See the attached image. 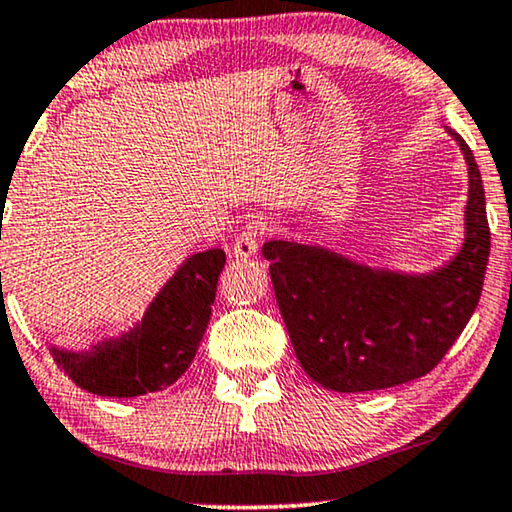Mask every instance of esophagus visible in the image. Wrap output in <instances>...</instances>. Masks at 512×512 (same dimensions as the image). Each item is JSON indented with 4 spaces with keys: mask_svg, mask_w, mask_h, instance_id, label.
<instances>
[{
    "mask_svg": "<svg viewBox=\"0 0 512 512\" xmlns=\"http://www.w3.org/2000/svg\"><path fill=\"white\" fill-rule=\"evenodd\" d=\"M263 235H265V221L254 216V219L242 228V233L237 235L233 242V256L237 261H247V258L256 256L258 249H261Z\"/></svg>",
    "mask_w": 512,
    "mask_h": 512,
    "instance_id": "esophagus-1",
    "label": "esophagus"
}]
</instances>
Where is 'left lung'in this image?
Returning <instances> with one entry per match:
<instances>
[{
    "instance_id": "left-lung-1",
    "label": "left lung",
    "mask_w": 512,
    "mask_h": 512,
    "mask_svg": "<svg viewBox=\"0 0 512 512\" xmlns=\"http://www.w3.org/2000/svg\"><path fill=\"white\" fill-rule=\"evenodd\" d=\"M447 132L468 170L464 242L450 261L405 272L354 261L321 244H263L293 349L321 387L359 394L424 377L478 307L489 261L485 188L468 144Z\"/></svg>"
}]
</instances>
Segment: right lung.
Wrapping results in <instances>:
<instances>
[{
	"label": "right lung",
	"mask_w": 512,
	"mask_h": 512,
	"mask_svg": "<svg viewBox=\"0 0 512 512\" xmlns=\"http://www.w3.org/2000/svg\"><path fill=\"white\" fill-rule=\"evenodd\" d=\"M223 265V249L188 256L128 331L79 352L51 345L53 361L76 387L97 396L132 398L170 387L198 352Z\"/></svg>",
	"instance_id": "obj_1"
}]
</instances>
